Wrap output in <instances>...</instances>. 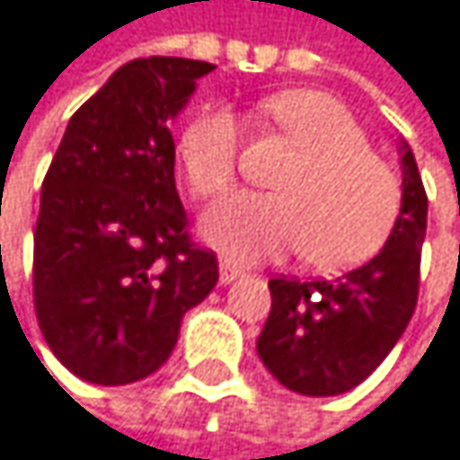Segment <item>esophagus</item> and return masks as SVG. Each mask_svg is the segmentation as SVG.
I'll use <instances>...</instances> for the list:
<instances>
[{
    "mask_svg": "<svg viewBox=\"0 0 460 460\" xmlns=\"http://www.w3.org/2000/svg\"><path fill=\"white\" fill-rule=\"evenodd\" d=\"M240 275H245L243 267H237V264H232V261H220V283H223V286H228L232 280H237Z\"/></svg>",
    "mask_w": 460,
    "mask_h": 460,
    "instance_id": "34e87169",
    "label": "esophagus"
}]
</instances>
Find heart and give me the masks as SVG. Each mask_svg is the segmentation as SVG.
Segmentation results:
<instances>
[{"label": "heart", "mask_w": 460, "mask_h": 460, "mask_svg": "<svg viewBox=\"0 0 460 460\" xmlns=\"http://www.w3.org/2000/svg\"><path fill=\"white\" fill-rule=\"evenodd\" d=\"M259 110L299 155L275 180L278 196L240 193L209 209L201 220L204 237L251 261L302 251V259L323 272L375 256L396 223L402 190L391 166L369 150L350 110L313 88L272 93ZM177 155L196 196L226 193L240 164L234 115L204 110L190 118Z\"/></svg>", "instance_id": "1"}]
</instances>
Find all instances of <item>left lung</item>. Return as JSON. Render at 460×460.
<instances>
[{"label":"left lung","mask_w":460,"mask_h":460,"mask_svg":"<svg viewBox=\"0 0 460 460\" xmlns=\"http://www.w3.org/2000/svg\"><path fill=\"white\" fill-rule=\"evenodd\" d=\"M399 153L402 209L372 261L337 280H270L272 310L256 350L275 380L302 396H337L364 383L415 313L429 199L410 145Z\"/></svg>","instance_id":"obj_1"}]
</instances>
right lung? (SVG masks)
<instances>
[{"mask_svg": "<svg viewBox=\"0 0 460 460\" xmlns=\"http://www.w3.org/2000/svg\"><path fill=\"white\" fill-rule=\"evenodd\" d=\"M215 64L134 58L69 118L42 180L34 310L53 356L80 380L126 385L177 345L182 315L217 283L190 243L169 123Z\"/></svg>", "mask_w": 460, "mask_h": 460, "instance_id": "add662e5", "label": "right lung"}]
</instances>
